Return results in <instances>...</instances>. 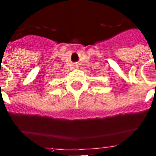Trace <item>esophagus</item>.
Here are the masks:
<instances>
[{
    "instance_id": "obj_1",
    "label": "esophagus",
    "mask_w": 156,
    "mask_h": 156,
    "mask_svg": "<svg viewBox=\"0 0 156 156\" xmlns=\"http://www.w3.org/2000/svg\"><path fill=\"white\" fill-rule=\"evenodd\" d=\"M76 66H77V65H76Z\"/></svg>"
}]
</instances>
